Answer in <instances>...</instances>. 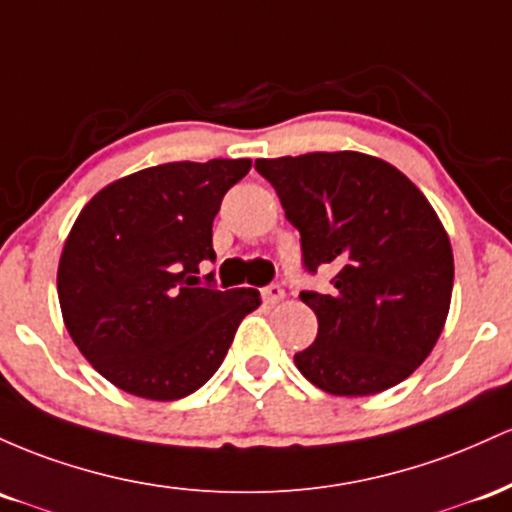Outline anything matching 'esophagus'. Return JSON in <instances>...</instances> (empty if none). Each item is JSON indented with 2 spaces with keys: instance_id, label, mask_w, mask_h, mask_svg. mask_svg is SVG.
I'll list each match as a JSON object with an SVG mask.
<instances>
[{
  "instance_id": "34e87169",
  "label": "esophagus",
  "mask_w": 512,
  "mask_h": 512,
  "mask_svg": "<svg viewBox=\"0 0 512 512\" xmlns=\"http://www.w3.org/2000/svg\"><path fill=\"white\" fill-rule=\"evenodd\" d=\"M261 297H263V302H268V304H278L280 300H283L285 297V290L280 285H275V283H271V285H266L261 290Z\"/></svg>"
}]
</instances>
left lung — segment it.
Wrapping results in <instances>:
<instances>
[{"label":"left lung","instance_id":"left-lung-1","mask_svg":"<svg viewBox=\"0 0 512 512\" xmlns=\"http://www.w3.org/2000/svg\"><path fill=\"white\" fill-rule=\"evenodd\" d=\"M256 171L300 232L304 271H336L329 292H300L319 331L295 353L297 370L336 396L404 382L438 341L455 280L450 239L426 195L360 152L256 159Z\"/></svg>","mask_w":512,"mask_h":512}]
</instances>
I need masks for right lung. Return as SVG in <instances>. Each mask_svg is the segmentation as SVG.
<instances>
[{
    "label": "right lung",
    "mask_w": 512,
    "mask_h": 512,
    "mask_svg": "<svg viewBox=\"0 0 512 512\" xmlns=\"http://www.w3.org/2000/svg\"><path fill=\"white\" fill-rule=\"evenodd\" d=\"M251 159L149 166L79 212L57 268L62 319L82 355L123 392L174 401L225 360L258 290L198 278L215 261L212 220Z\"/></svg>",
    "instance_id": "add662e5"
}]
</instances>
